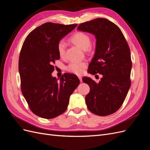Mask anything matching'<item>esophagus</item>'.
Wrapping results in <instances>:
<instances>
[{
  "label": "esophagus",
  "mask_w": 150,
  "mask_h": 150,
  "mask_svg": "<svg viewBox=\"0 0 150 150\" xmlns=\"http://www.w3.org/2000/svg\"><path fill=\"white\" fill-rule=\"evenodd\" d=\"M78 78L79 79V80H80V82L81 83L83 81V80H82V77L81 76H78Z\"/></svg>",
  "instance_id": "obj_1"
}]
</instances>
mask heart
Masks as SVG:
<instances>
[{
    "label": "heart",
    "mask_w": 150,
    "mask_h": 150,
    "mask_svg": "<svg viewBox=\"0 0 150 150\" xmlns=\"http://www.w3.org/2000/svg\"><path fill=\"white\" fill-rule=\"evenodd\" d=\"M69 40L76 46H79L84 50L89 49L91 44V40L90 36L83 32H76L72 34ZM57 52L59 55L61 57H64L66 53V46L65 43L63 41H59L57 44ZM87 66V64L85 62H71L66 67L67 71L72 73L81 75L83 73L84 70Z\"/></svg>",
    "instance_id": "obj_1"
}]
</instances>
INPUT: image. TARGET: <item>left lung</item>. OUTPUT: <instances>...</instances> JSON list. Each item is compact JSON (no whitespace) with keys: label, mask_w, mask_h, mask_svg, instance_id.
Here are the masks:
<instances>
[{"label":"left lung","mask_w":150,"mask_h":150,"mask_svg":"<svg viewBox=\"0 0 150 150\" xmlns=\"http://www.w3.org/2000/svg\"><path fill=\"white\" fill-rule=\"evenodd\" d=\"M78 29L96 37V51L88 72L103 76L98 83L83 78L90 87L85 98L87 107L98 116L111 115L122 106L131 86L132 62L128 44L118 27L104 18L81 23Z\"/></svg>","instance_id":"left-lung-1"}]
</instances>
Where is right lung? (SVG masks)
Wrapping results in <instances>:
<instances>
[{
	"instance_id": "add662e5",
	"label": "right lung",
	"mask_w": 150,
	"mask_h": 150,
	"mask_svg": "<svg viewBox=\"0 0 150 150\" xmlns=\"http://www.w3.org/2000/svg\"><path fill=\"white\" fill-rule=\"evenodd\" d=\"M77 24L47 22L27 36L19 59L22 94L31 111L39 117L52 119L62 114L69 97L79 84L76 75L65 73L60 81L53 78V66L60 56L57 44Z\"/></svg>"
}]
</instances>
